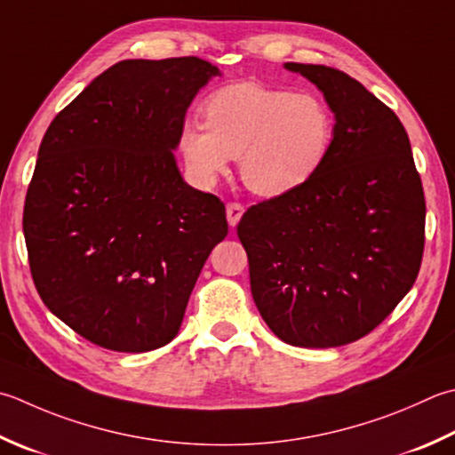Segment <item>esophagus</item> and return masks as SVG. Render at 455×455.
Masks as SVG:
<instances>
[{
	"label": "esophagus",
	"instance_id": "obj_1",
	"mask_svg": "<svg viewBox=\"0 0 455 455\" xmlns=\"http://www.w3.org/2000/svg\"><path fill=\"white\" fill-rule=\"evenodd\" d=\"M243 212H244V207H243V204H240L238 201L228 203V204H227V219H228V225H230V227H236L240 217H243Z\"/></svg>",
	"mask_w": 455,
	"mask_h": 455
}]
</instances>
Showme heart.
Returning a JSON list of instances; mask_svg holds the SVG:
<instances>
[{
    "label": "heart",
    "mask_w": 455,
    "mask_h": 455,
    "mask_svg": "<svg viewBox=\"0 0 455 455\" xmlns=\"http://www.w3.org/2000/svg\"><path fill=\"white\" fill-rule=\"evenodd\" d=\"M203 122L187 124L180 146L201 181H215L230 157L240 156L248 189L275 197L307 183L331 149L333 114L315 94L260 84H235L212 92Z\"/></svg>",
    "instance_id": "b5f03b06"
}]
</instances>
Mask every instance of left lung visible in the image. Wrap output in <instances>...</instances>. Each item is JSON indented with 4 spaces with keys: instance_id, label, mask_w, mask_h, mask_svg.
Returning a JSON list of instances; mask_svg holds the SVG:
<instances>
[{
    "instance_id": "8db88e82",
    "label": "left lung",
    "mask_w": 455,
    "mask_h": 455,
    "mask_svg": "<svg viewBox=\"0 0 455 455\" xmlns=\"http://www.w3.org/2000/svg\"><path fill=\"white\" fill-rule=\"evenodd\" d=\"M335 114L331 149L298 189L252 204L236 233L254 304L283 343L327 349L361 339L418 278L426 201L398 116L359 80L286 62Z\"/></svg>"
}]
</instances>
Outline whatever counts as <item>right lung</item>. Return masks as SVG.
Masks as SVG:
<instances>
[{"mask_svg": "<svg viewBox=\"0 0 455 455\" xmlns=\"http://www.w3.org/2000/svg\"><path fill=\"white\" fill-rule=\"evenodd\" d=\"M217 75L199 57L120 60L44 132L23 207L31 275L43 304L104 349L172 341L228 233L225 203L187 185L172 151Z\"/></svg>", "mask_w": 455, "mask_h": 455, "instance_id": "obj_1", "label": "right lung"}]
</instances>
